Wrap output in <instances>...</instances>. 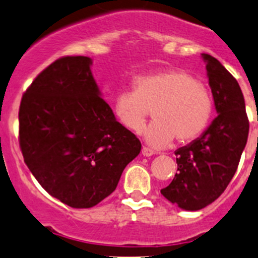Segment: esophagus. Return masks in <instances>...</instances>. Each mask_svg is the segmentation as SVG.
I'll use <instances>...</instances> for the list:
<instances>
[{"label":"esophagus","instance_id":"34e87169","mask_svg":"<svg viewBox=\"0 0 258 258\" xmlns=\"http://www.w3.org/2000/svg\"><path fill=\"white\" fill-rule=\"evenodd\" d=\"M141 152H142V155L146 156V157H150V156L155 155V152H153V151L148 147H142Z\"/></svg>","mask_w":258,"mask_h":258}]
</instances>
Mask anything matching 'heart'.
Returning <instances> with one entry per match:
<instances>
[{"instance_id":"1","label":"heart","mask_w":258,"mask_h":258,"mask_svg":"<svg viewBox=\"0 0 258 258\" xmlns=\"http://www.w3.org/2000/svg\"><path fill=\"white\" fill-rule=\"evenodd\" d=\"M134 91L114 97L113 112L123 127L142 131L152 110L155 122L146 139L156 147H166L176 140L187 144L201 136L210 124L213 100L209 87L181 69H166L140 75L132 81Z\"/></svg>"}]
</instances>
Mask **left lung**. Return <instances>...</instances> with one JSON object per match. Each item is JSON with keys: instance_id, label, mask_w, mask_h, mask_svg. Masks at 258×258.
<instances>
[{"instance_id": "left-lung-1", "label": "left lung", "mask_w": 258, "mask_h": 258, "mask_svg": "<svg viewBox=\"0 0 258 258\" xmlns=\"http://www.w3.org/2000/svg\"><path fill=\"white\" fill-rule=\"evenodd\" d=\"M202 57L218 116L201 137L176 151L177 172L161 189L168 201L187 211L204 209L223 194L237 170L249 128L238 82L215 57Z\"/></svg>"}]
</instances>
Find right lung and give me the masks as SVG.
Instances as JSON below:
<instances>
[{"label":"right lung","mask_w":258,"mask_h":258,"mask_svg":"<svg viewBox=\"0 0 258 258\" xmlns=\"http://www.w3.org/2000/svg\"><path fill=\"white\" fill-rule=\"evenodd\" d=\"M90 57L64 56L32 81L21 100L18 142L38 183L74 209L116 189L141 142L100 96Z\"/></svg>","instance_id":"add662e5"}]
</instances>
